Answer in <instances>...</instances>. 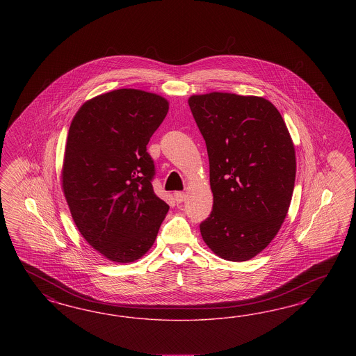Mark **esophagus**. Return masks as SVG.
Segmentation results:
<instances>
[{
    "label": "esophagus",
    "mask_w": 356,
    "mask_h": 356,
    "mask_svg": "<svg viewBox=\"0 0 356 356\" xmlns=\"http://www.w3.org/2000/svg\"><path fill=\"white\" fill-rule=\"evenodd\" d=\"M173 197H175L176 202L181 204V202L185 201V198H186V194L184 193V192H176V193L173 194Z\"/></svg>",
    "instance_id": "1"
}]
</instances>
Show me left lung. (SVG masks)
<instances>
[{
  "label": "left lung",
  "mask_w": 356,
  "mask_h": 356,
  "mask_svg": "<svg viewBox=\"0 0 356 356\" xmlns=\"http://www.w3.org/2000/svg\"><path fill=\"white\" fill-rule=\"evenodd\" d=\"M206 142L213 211L200 225L216 256L253 259L278 234L291 204L296 158L291 136L269 100L228 92L188 100Z\"/></svg>",
  "instance_id": "1"
}]
</instances>
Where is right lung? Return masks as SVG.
Instances as JSON below:
<instances>
[{"label": "right lung", "instance_id": "obj_1", "mask_svg": "<svg viewBox=\"0 0 356 356\" xmlns=\"http://www.w3.org/2000/svg\"><path fill=\"white\" fill-rule=\"evenodd\" d=\"M167 112L161 95L120 88L87 100L70 124L65 198L81 235L109 261L140 259L168 213L154 193L155 165L146 149Z\"/></svg>", "mask_w": 356, "mask_h": 356}]
</instances>
